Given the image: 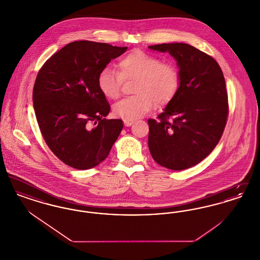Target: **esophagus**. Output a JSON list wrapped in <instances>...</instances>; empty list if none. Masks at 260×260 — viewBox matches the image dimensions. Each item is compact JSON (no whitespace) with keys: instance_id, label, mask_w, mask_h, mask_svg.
Here are the masks:
<instances>
[{"instance_id":"obj_1","label":"esophagus","mask_w":260,"mask_h":260,"mask_svg":"<svg viewBox=\"0 0 260 260\" xmlns=\"http://www.w3.org/2000/svg\"><path fill=\"white\" fill-rule=\"evenodd\" d=\"M134 120H124V124L125 126H129L132 124H134Z\"/></svg>"}]
</instances>
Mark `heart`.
I'll return each mask as SVG.
<instances>
[{"mask_svg":"<svg viewBox=\"0 0 260 260\" xmlns=\"http://www.w3.org/2000/svg\"><path fill=\"white\" fill-rule=\"evenodd\" d=\"M118 71L105 67L100 71L98 86L101 93L109 99L121 96L124 81L136 79L134 96L123 99L114 105V114L124 120H136L156 104L164 106L175 96L179 87L177 67L161 60L148 52L136 50L125 54L117 64Z\"/></svg>","mask_w":260,"mask_h":260,"instance_id":"b5f03b06","label":"heart"}]
</instances>
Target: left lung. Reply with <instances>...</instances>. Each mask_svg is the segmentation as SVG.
Returning <instances> with one entry per match:
<instances>
[{
	"label": "left lung",
	"instance_id": "obj_1",
	"mask_svg": "<svg viewBox=\"0 0 260 260\" xmlns=\"http://www.w3.org/2000/svg\"><path fill=\"white\" fill-rule=\"evenodd\" d=\"M169 52L179 68V87L158 116L149 119L150 153L161 167L182 171L203 161L215 148L228 118L222 70L209 54L184 43L149 46Z\"/></svg>",
	"mask_w": 260,
	"mask_h": 260
}]
</instances>
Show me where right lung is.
Wrapping results in <instances>:
<instances>
[{
  "instance_id": "add662e5",
  "label": "right lung",
  "mask_w": 260,
  "mask_h": 260,
  "mask_svg": "<svg viewBox=\"0 0 260 260\" xmlns=\"http://www.w3.org/2000/svg\"><path fill=\"white\" fill-rule=\"evenodd\" d=\"M126 47L77 41L55 52L40 69L33 105L42 136L52 153L77 170L104 161L123 129L107 120L110 105L98 86L102 69Z\"/></svg>"
}]
</instances>
